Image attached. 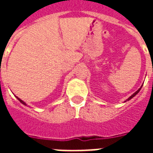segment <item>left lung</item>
Instances as JSON below:
<instances>
[{
	"label": "left lung",
	"mask_w": 153,
	"mask_h": 153,
	"mask_svg": "<svg viewBox=\"0 0 153 153\" xmlns=\"http://www.w3.org/2000/svg\"><path fill=\"white\" fill-rule=\"evenodd\" d=\"M141 88H142V87H141ZM141 88H139V89H138V90H137V91H136V92H135V93H134V94H133L132 96L129 97L128 99H127V101H128V100H130V99H131V98H133V97H134L135 95H136V94H137V93H138V92H139V91H140V89H141Z\"/></svg>",
	"instance_id": "left-lung-1"
}]
</instances>
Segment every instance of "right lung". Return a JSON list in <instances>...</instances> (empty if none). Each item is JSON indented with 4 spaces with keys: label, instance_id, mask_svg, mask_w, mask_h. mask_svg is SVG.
I'll return each instance as SVG.
<instances>
[{
    "label": "right lung",
    "instance_id": "add662e5",
    "mask_svg": "<svg viewBox=\"0 0 153 153\" xmlns=\"http://www.w3.org/2000/svg\"><path fill=\"white\" fill-rule=\"evenodd\" d=\"M17 98H18L19 101V102H21L22 104H24V105H26V103H25V102H24V101H22V100L20 99V98H19V97H17Z\"/></svg>",
    "mask_w": 153,
    "mask_h": 153
}]
</instances>
